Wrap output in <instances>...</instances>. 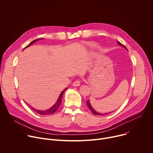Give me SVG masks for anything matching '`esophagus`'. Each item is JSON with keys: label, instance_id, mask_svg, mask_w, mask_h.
Segmentation results:
<instances>
[{"label": "esophagus", "instance_id": "34e87169", "mask_svg": "<svg viewBox=\"0 0 153 153\" xmlns=\"http://www.w3.org/2000/svg\"><path fill=\"white\" fill-rule=\"evenodd\" d=\"M80 81L79 79H76L75 80L74 83H73V86H75V87H76V86H79L80 85Z\"/></svg>", "mask_w": 153, "mask_h": 153}]
</instances>
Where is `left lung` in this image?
Segmentation results:
<instances>
[{"instance_id": "1", "label": "left lung", "mask_w": 153, "mask_h": 153, "mask_svg": "<svg viewBox=\"0 0 153 153\" xmlns=\"http://www.w3.org/2000/svg\"><path fill=\"white\" fill-rule=\"evenodd\" d=\"M118 42V44H120L121 46H122V47H123L124 48H126V47L124 45H123L122 43H120V42ZM126 49H127V48H126ZM87 105H88V108H89V109L91 111V112H92L93 114H95V115H107V114H108L107 113H106V114H100V113H98V112H97V111H95L93 109V108L92 107V106L91 105L89 100H88V101H87Z\"/></svg>"}]
</instances>
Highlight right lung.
Here are the masks:
<instances>
[{
	"label": "right lung",
	"instance_id": "1",
	"mask_svg": "<svg viewBox=\"0 0 153 153\" xmlns=\"http://www.w3.org/2000/svg\"><path fill=\"white\" fill-rule=\"evenodd\" d=\"M42 38H41V39H35V40H34L33 41H32L30 44H29L27 46H26L25 48H26V47H28V46H30L31 44H33L34 42H35L36 41H39V40H40V39H42ZM67 88H65L61 94H60V95H59V98H58V100H57V101H56V103L50 109H48V110H46V111H40V110H37V109H34L33 108H32L31 106H30V108H31V109H33V111H34L35 112H36V113H38V114H40V115H49V114H53L54 112H55L57 110H58V109L59 108V106H60V105H61V101H62V95H63V94H64V91H65V90H67Z\"/></svg>",
	"mask_w": 153,
	"mask_h": 153
}]
</instances>
